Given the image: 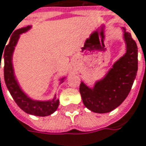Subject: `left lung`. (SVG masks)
<instances>
[{
  "label": "left lung",
  "instance_id": "obj_1",
  "mask_svg": "<svg viewBox=\"0 0 146 146\" xmlns=\"http://www.w3.org/2000/svg\"><path fill=\"white\" fill-rule=\"evenodd\" d=\"M123 30L126 53L117 60L102 79L93 87L83 82L79 87L82 102L92 112L105 113L113 110L124 101L130 92L138 69V50L131 33Z\"/></svg>",
  "mask_w": 146,
  "mask_h": 146
}]
</instances>
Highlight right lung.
Here are the masks:
<instances>
[{"mask_svg":"<svg viewBox=\"0 0 146 146\" xmlns=\"http://www.w3.org/2000/svg\"><path fill=\"white\" fill-rule=\"evenodd\" d=\"M32 28V26H27L22 29H17L15 31L13 36H11L10 42L5 46V50H3L4 53L0 52V68H1V59H4V78L5 82L7 86V89L9 90L10 95L15 101L18 106L23 110L25 113L35 115V116H40V117H45L50 115L53 113L54 111L57 110L59 106V100H56L54 96L53 100H46V101H41V100H34L33 99L29 97L24 92H23L21 87L16 79L14 67L12 63V58L14 50L15 49L16 45L18 43L19 38L20 34L23 33H26L29 29ZM8 41V40H7ZM7 42V41H6ZM6 44V43H5ZM3 55L2 56V54ZM65 78H63L60 79V83L64 82ZM1 84V78H0Z\"/></svg>","mask_w":146,"mask_h":146,"instance_id":"obj_1","label":"right lung"}]
</instances>
